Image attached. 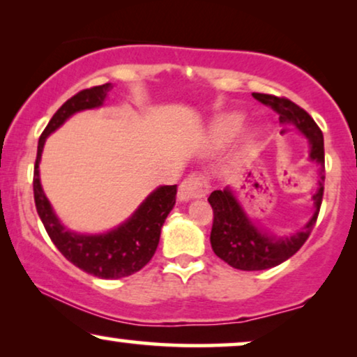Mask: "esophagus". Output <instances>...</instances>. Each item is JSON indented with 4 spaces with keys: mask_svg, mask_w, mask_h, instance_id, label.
I'll list each match as a JSON object with an SVG mask.
<instances>
[{
    "mask_svg": "<svg viewBox=\"0 0 357 357\" xmlns=\"http://www.w3.org/2000/svg\"><path fill=\"white\" fill-rule=\"evenodd\" d=\"M209 192V182L203 175H190L180 183L178 199L187 203L193 198H202Z\"/></svg>",
    "mask_w": 357,
    "mask_h": 357,
    "instance_id": "1",
    "label": "esophagus"
}]
</instances>
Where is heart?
<instances>
[{"label":"heart","instance_id":"obj_1","mask_svg":"<svg viewBox=\"0 0 357 357\" xmlns=\"http://www.w3.org/2000/svg\"><path fill=\"white\" fill-rule=\"evenodd\" d=\"M245 115L241 112H227V114L219 115L211 126V141L216 148H222L242 130ZM257 136V131L252 130L248 133V139H253Z\"/></svg>","mask_w":357,"mask_h":357}]
</instances>
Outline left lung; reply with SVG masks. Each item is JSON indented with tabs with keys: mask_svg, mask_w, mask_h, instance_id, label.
I'll use <instances>...</instances> for the list:
<instances>
[{
	"mask_svg": "<svg viewBox=\"0 0 357 357\" xmlns=\"http://www.w3.org/2000/svg\"><path fill=\"white\" fill-rule=\"evenodd\" d=\"M253 97L261 104L271 107L280 115V123L282 126H294L302 136H305L310 146L309 159L319 165L320 178L317 192L312 197L314 214L304 227L291 236H276L266 229L258 227L231 187L214 190L209 195L208 202L214 213L211 237H209L213 252L227 265L243 271L268 270L281 265L304 245L319 216L325 182L324 135L314 119L304 109L284 97L257 94V92Z\"/></svg>",
	"mask_w": 357,
	"mask_h": 357,
	"instance_id": "left-lung-1",
	"label": "left lung"
}]
</instances>
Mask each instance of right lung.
I'll return each mask as SVG.
<instances>
[{
  "mask_svg": "<svg viewBox=\"0 0 357 357\" xmlns=\"http://www.w3.org/2000/svg\"><path fill=\"white\" fill-rule=\"evenodd\" d=\"M112 89L110 82L84 89L68 99L48 121L38 139L37 159L33 167V198L45 231L61 255L82 271L102 280H119L139 271L148 265L158 248L165 218L172 211L177 197V185H162L151 192L136 211L110 231L102 234H82L65 227L53 211L40 183L43 146L48 136L60 128L71 115L82 110L99 109Z\"/></svg>",
  "mask_w": 357,
  "mask_h": 357,
  "instance_id": "right-lung-1",
  "label": "right lung"
}]
</instances>
